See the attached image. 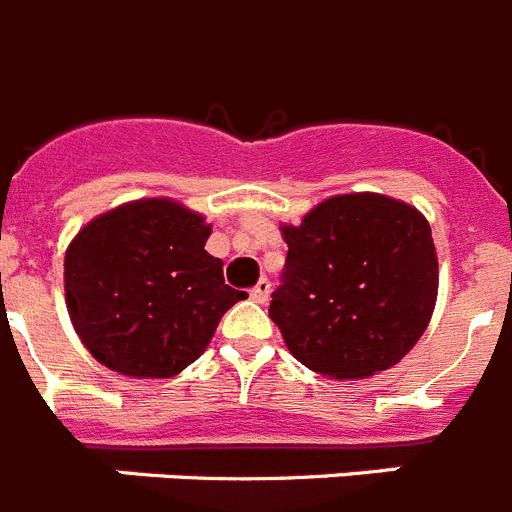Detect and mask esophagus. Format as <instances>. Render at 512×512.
<instances>
[{"instance_id":"34e87169","label":"esophagus","mask_w":512,"mask_h":512,"mask_svg":"<svg viewBox=\"0 0 512 512\" xmlns=\"http://www.w3.org/2000/svg\"><path fill=\"white\" fill-rule=\"evenodd\" d=\"M269 292H272V282H269V279H266V277H261L259 282L253 285L251 298L256 300V303H266V300H269Z\"/></svg>"}]
</instances>
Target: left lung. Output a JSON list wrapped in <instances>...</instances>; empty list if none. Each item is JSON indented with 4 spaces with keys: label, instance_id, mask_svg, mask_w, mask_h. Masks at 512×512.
Listing matches in <instances>:
<instances>
[{
    "label": "left lung",
    "instance_id": "left-lung-1",
    "mask_svg": "<svg viewBox=\"0 0 512 512\" xmlns=\"http://www.w3.org/2000/svg\"><path fill=\"white\" fill-rule=\"evenodd\" d=\"M287 243L269 318L295 360L329 378L393 368L425 334L438 300L430 222L381 194L331 196Z\"/></svg>",
    "mask_w": 512,
    "mask_h": 512
}]
</instances>
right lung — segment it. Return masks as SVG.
Listing matches in <instances>:
<instances>
[{"label": "right lung", "instance_id": "1", "mask_svg": "<svg viewBox=\"0 0 512 512\" xmlns=\"http://www.w3.org/2000/svg\"><path fill=\"white\" fill-rule=\"evenodd\" d=\"M212 227L173 199H139L82 227L64 256L67 310L90 355L129 378H170L207 349L246 292L204 251Z\"/></svg>", "mask_w": 512, "mask_h": 512}]
</instances>
